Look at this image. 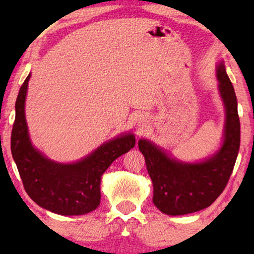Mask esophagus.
<instances>
[{"mask_svg": "<svg viewBox=\"0 0 254 254\" xmlns=\"http://www.w3.org/2000/svg\"><path fill=\"white\" fill-rule=\"evenodd\" d=\"M134 120H135V123H136L137 127H140V128H143L145 123H147V119H145L144 116H136Z\"/></svg>", "mask_w": 254, "mask_h": 254, "instance_id": "34e87169", "label": "esophagus"}]
</instances>
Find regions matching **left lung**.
<instances>
[{"label": "left lung", "mask_w": 254, "mask_h": 254, "mask_svg": "<svg viewBox=\"0 0 254 254\" xmlns=\"http://www.w3.org/2000/svg\"><path fill=\"white\" fill-rule=\"evenodd\" d=\"M216 77L225 121L221 147L213 155L200 162H183L147 138L138 140L154 186L152 202L163 214L177 216L209 207L223 192L234 170L241 144V124L237 98L223 61L216 65Z\"/></svg>", "instance_id": "left-lung-1"}]
</instances>
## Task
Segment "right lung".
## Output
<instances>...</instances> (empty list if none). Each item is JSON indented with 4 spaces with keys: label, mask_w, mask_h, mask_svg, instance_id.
<instances>
[{
    "label": "right lung",
    "mask_w": 254,
    "mask_h": 254,
    "mask_svg": "<svg viewBox=\"0 0 254 254\" xmlns=\"http://www.w3.org/2000/svg\"><path fill=\"white\" fill-rule=\"evenodd\" d=\"M31 74L20 86L11 133V154L24 189L38 206L72 216L95 210L100 203L103 173L121 155L134 148V134L124 133L99 145L74 163L52 161L34 148L25 119V99Z\"/></svg>",
    "instance_id": "add662e5"
}]
</instances>
